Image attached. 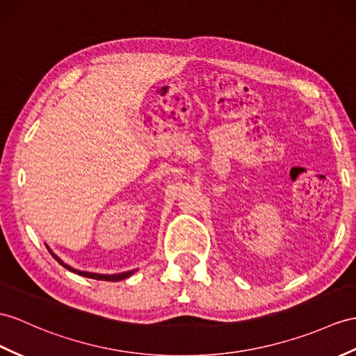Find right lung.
Here are the masks:
<instances>
[{
	"label": "right lung",
	"mask_w": 356,
	"mask_h": 356,
	"mask_svg": "<svg viewBox=\"0 0 356 356\" xmlns=\"http://www.w3.org/2000/svg\"><path fill=\"white\" fill-rule=\"evenodd\" d=\"M49 250V249H48ZM49 254L53 255L54 258H56V261H58L60 264H62L65 268H67L69 272H74V273H76V275H81V276H86V278H92V280H98V281H111V282H116V281H122V280H125V278H128V276H131L133 273H134V270H131V272H124V273H118V275H99V273H89V272H80V270H76V268H72L71 266H67V264H65L62 259H60L57 255H54L53 252H51L49 250Z\"/></svg>",
	"instance_id": "1"
}]
</instances>
